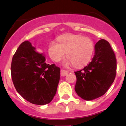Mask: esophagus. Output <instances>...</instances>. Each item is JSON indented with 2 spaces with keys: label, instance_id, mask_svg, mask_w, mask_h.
Returning <instances> with one entry per match:
<instances>
[{
  "label": "esophagus",
  "instance_id": "34e87169",
  "mask_svg": "<svg viewBox=\"0 0 126 126\" xmlns=\"http://www.w3.org/2000/svg\"><path fill=\"white\" fill-rule=\"evenodd\" d=\"M68 71H65V70L64 69H61V76H66L67 74H68Z\"/></svg>",
  "mask_w": 126,
  "mask_h": 126
}]
</instances>
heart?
<instances>
[{"label": "heart", "instance_id": "1", "mask_svg": "<svg viewBox=\"0 0 126 126\" xmlns=\"http://www.w3.org/2000/svg\"><path fill=\"white\" fill-rule=\"evenodd\" d=\"M59 43L52 41L48 48L50 58L55 62H59L65 57L67 59L64 64H74L76 67L86 65L90 62L93 55L94 44L90 38L74 34H65L58 38Z\"/></svg>", "mask_w": 126, "mask_h": 126}]
</instances>
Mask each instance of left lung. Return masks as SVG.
Masks as SVG:
<instances>
[{
  "instance_id": "left-lung-1",
  "label": "left lung",
  "mask_w": 126,
  "mask_h": 126,
  "mask_svg": "<svg viewBox=\"0 0 126 126\" xmlns=\"http://www.w3.org/2000/svg\"><path fill=\"white\" fill-rule=\"evenodd\" d=\"M94 55L83 69L74 72L75 91L85 100H92L106 93L116 76L117 60L110 43L102 39L95 44Z\"/></svg>"
}]
</instances>
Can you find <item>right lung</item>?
<instances>
[{
    "instance_id": "add662e5",
    "label": "right lung",
    "mask_w": 126,
    "mask_h": 126,
    "mask_svg": "<svg viewBox=\"0 0 126 126\" xmlns=\"http://www.w3.org/2000/svg\"><path fill=\"white\" fill-rule=\"evenodd\" d=\"M28 41L19 45L13 55L11 72L13 84L21 96L36 105L49 103L56 94L61 69L47 64Z\"/></svg>"
}]
</instances>
